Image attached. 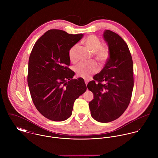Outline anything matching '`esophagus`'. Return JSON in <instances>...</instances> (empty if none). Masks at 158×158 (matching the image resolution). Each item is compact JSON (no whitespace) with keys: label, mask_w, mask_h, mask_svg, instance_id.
Masks as SVG:
<instances>
[{"label":"esophagus","mask_w":158,"mask_h":158,"mask_svg":"<svg viewBox=\"0 0 158 158\" xmlns=\"http://www.w3.org/2000/svg\"><path fill=\"white\" fill-rule=\"evenodd\" d=\"M85 82L86 85H88V80H86V79H85Z\"/></svg>","instance_id":"34e87169"}]
</instances>
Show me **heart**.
<instances>
[{
    "label": "heart",
    "mask_w": 158,
    "mask_h": 158,
    "mask_svg": "<svg viewBox=\"0 0 158 158\" xmlns=\"http://www.w3.org/2000/svg\"><path fill=\"white\" fill-rule=\"evenodd\" d=\"M83 44L85 47L92 53L95 60L101 65L105 64L110 57V50L107 46L102 45V41L95 35H91L87 36L83 40ZM77 47L75 45L72 46L69 50L68 55L70 61L72 63L77 61ZM98 70V66L94 61L88 63H80L75 68V72L77 76L87 78L90 75Z\"/></svg>",
    "instance_id": "heart-1"
}]
</instances>
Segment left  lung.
Returning <instances> with one entry per match:
<instances>
[{
    "label": "left lung",
    "mask_w": 158,
    "mask_h": 158,
    "mask_svg": "<svg viewBox=\"0 0 158 158\" xmlns=\"http://www.w3.org/2000/svg\"><path fill=\"white\" fill-rule=\"evenodd\" d=\"M103 38L110 57L87 87L94 94L89 103L91 116L99 122L108 123L120 117L130 104L134 86L133 64L128 45L118 35L106 30Z\"/></svg>",
    "instance_id": "obj_1"
}]
</instances>
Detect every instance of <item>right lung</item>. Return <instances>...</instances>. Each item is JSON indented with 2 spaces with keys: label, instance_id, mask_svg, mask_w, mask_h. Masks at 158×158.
<instances>
[{
  "label": "right lung",
  "instance_id": "add662e5",
  "mask_svg": "<svg viewBox=\"0 0 158 158\" xmlns=\"http://www.w3.org/2000/svg\"><path fill=\"white\" fill-rule=\"evenodd\" d=\"M83 36L49 30L30 53L27 76L30 95L38 111L50 120L69 118L74 102L87 89L83 78L72 79L75 72L68 68L69 50Z\"/></svg>",
  "mask_w": 158,
  "mask_h": 158
}]
</instances>
